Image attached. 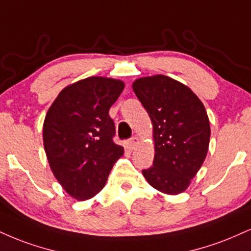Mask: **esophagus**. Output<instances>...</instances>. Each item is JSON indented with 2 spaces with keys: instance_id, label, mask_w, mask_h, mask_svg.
I'll return each instance as SVG.
<instances>
[{
  "instance_id": "esophagus-1",
  "label": "esophagus",
  "mask_w": 251,
  "mask_h": 251,
  "mask_svg": "<svg viewBox=\"0 0 251 251\" xmlns=\"http://www.w3.org/2000/svg\"><path fill=\"white\" fill-rule=\"evenodd\" d=\"M139 143H140V139H139L138 137H133V138L131 139V140L128 141V146L131 147L132 150H133V149H135V147L138 146Z\"/></svg>"
}]
</instances>
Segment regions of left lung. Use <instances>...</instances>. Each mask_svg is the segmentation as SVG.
<instances>
[{
	"label": "left lung",
	"mask_w": 251,
	"mask_h": 251,
	"mask_svg": "<svg viewBox=\"0 0 251 251\" xmlns=\"http://www.w3.org/2000/svg\"><path fill=\"white\" fill-rule=\"evenodd\" d=\"M132 87L153 125L155 154L144 177L164 194H180L207 156L210 126L206 108L188 86L164 75L138 78Z\"/></svg>",
	"instance_id": "1"
}]
</instances>
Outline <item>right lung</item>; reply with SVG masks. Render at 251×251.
<instances>
[{
    "label": "right lung",
    "mask_w": 251,
    "mask_h": 251,
    "mask_svg": "<svg viewBox=\"0 0 251 251\" xmlns=\"http://www.w3.org/2000/svg\"><path fill=\"white\" fill-rule=\"evenodd\" d=\"M123 80L87 77L57 96L43 124V145L50 168L69 195L85 201L104 188L124 147L114 144L108 110L123 92Z\"/></svg>",
    "instance_id": "1"
}]
</instances>
